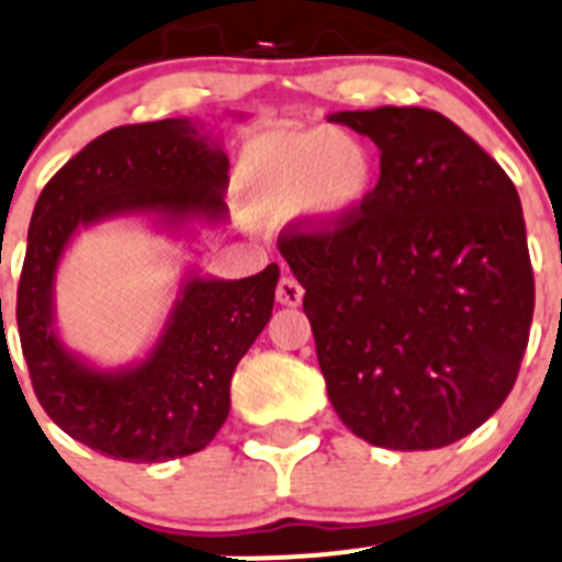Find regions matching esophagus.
<instances>
[{
  "label": "esophagus",
  "instance_id": "esophagus-1",
  "mask_svg": "<svg viewBox=\"0 0 562 562\" xmlns=\"http://www.w3.org/2000/svg\"><path fill=\"white\" fill-rule=\"evenodd\" d=\"M303 286H300L297 281L292 279V276H281L279 286H276V300H279L281 305H289V308H297L300 303H303Z\"/></svg>",
  "mask_w": 562,
  "mask_h": 562
}]
</instances>
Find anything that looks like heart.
Returning <instances> with one entry per match:
<instances>
[{"label": "heart", "instance_id": "b5f03b06", "mask_svg": "<svg viewBox=\"0 0 562 562\" xmlns=\"http://www.w3.org/2000/svg\"><path fill=\"white\" fill-rule=\"evenodd\" d=\"M379 187V165L362 137L344 130H276L246 143L238 200L257 218L300 207L316 229L355 222Z\"/></svg>", "mask_w": 562, "mask_h": 562}]
</instances>
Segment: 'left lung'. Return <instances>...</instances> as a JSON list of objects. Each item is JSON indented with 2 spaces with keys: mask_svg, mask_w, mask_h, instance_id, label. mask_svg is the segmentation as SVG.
<instances>
[{
  "mask_svg": "<svg viewBox=\"0 0 562 562\" xmlns=\"http://www.w3.org/2000/svg\"><path fill=\"white\" fill-rule=\"evenodd\" d=\"M381 156L373 200L327 235H283L335 414L362 441L441 449L512 392L533 322V268L512 178L447 115H329Z\"/></svg>",
  "mask_w": 562,
  "mask_h": 562,
  "instance_id": "obj_1",
  "label": "left lung"
}]
</instances>
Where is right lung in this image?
<instances>
[{"label":"right lung","mask_w":562,"mask_h":562,"mask_svg":"<svg viewBox=\"0 0 562 562\" xmlns=\"http://www.w3.org/2000/svg\"><path fill=\"white\" fill-rule=\"evenodd\" d=\"M227 119L243 113L227 110ZM229 161L202 119L110 130L48 181L34 205L19 283V335L45 414L75 441L126 462L205 449L229 414V381L273 316L279 265L240 281L183 268L146 355L105 368L69 349L56 316V273L83 229L137 218L172 240L222 229Z\"/></svg>","instance_id":"right-lung-1"}]
</instances>
